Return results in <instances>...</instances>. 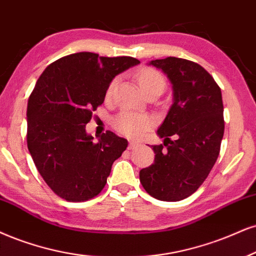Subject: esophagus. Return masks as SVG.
I'll return each mask as SVG.
<instances>
[{
  "label": "esophagus",
  "instance_id": "obj_1",
  "mask_svg": "<svg viewBox=\"0 0 256 256\" xmlns=\"http://www.w3.org/2000/svg\"><path fill=\"white\" fill-rule=\"evenodd\" d=\"M138 142H135V141H130V142H129L128 148H129V150H134V148L138 147Z\"/></svg>",
  "mask_w": 256,
  "mask_h": 256
}]
</instances>
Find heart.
<instances>
[{"label":"heart","mask_w":256,"mask_h":256,"mask_svg":"<svg viewBox=\"0 0 256 256\" xmlns=\"http://www.w3.org/2000/svg\"><path fill=\"white\" fill-rule=\"evenodd\" d=\"M138 86L144 94L150 90H162L166 88V80L159 71L152 68H142L135 74ZM118 83V78H114L106 86V98H110L115 85ZM153 118L146 114H138L129 110H123L118 115L114 116L112 124V127L123 135L128 138H138L142 136L144 133L153 126Z\"/></svg>","instance_id":"heart-1"}]
</instances>
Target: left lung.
<instances>
[{"mask_svg": "<svg viewBox=\"0 0 256 256\" xmlns=\"http://www.w3.org/2000/svg\"><path fill=\"white\" fill-rule=\"evenodd\" d=\"M173 85V102L153 146V165L140 171L147 194L159 200L188 198L208 178L220 150L224 118L222 92L209 72L197 62L167 56L150 62Z\"/></svg>", "mask_w": 256, "mask_h": 256, "instance_id": "1", "label": "left lung"}]
</instances>
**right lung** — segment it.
Wrapping results in <instances>:
<instances>
[{"mask_svg":"<svg viewBox=\"0 0 256 256\" xmlns=\"http://www.w3.org/2000/svg\"><path fill=\"white\" fill-rule=\"evenodd\" d=\"M138 62L74 53L50 64L38 80L27 104V147L44 180L62 200L98 196L127 148L128 141L110 130L94 142L85 124L102 106L112 78Z\"/></svg>","mask_w":256,"mask_h":256,"instance_id":"obj_1","label":"right lung"}]
</instances>
